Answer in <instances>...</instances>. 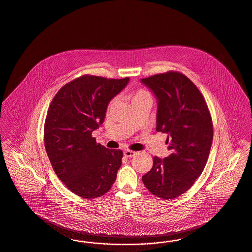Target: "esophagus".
I'll return each instance as SVG.
<instances>
[{
	"mask_svg": "<svg viewBox=\"0 0 252 252\" xmlns=\"http://www.w3.org/2000/svg\"><path fill=\"white\" fill-rule=\"evenodd\" d=\"M124 156L126 157H127V158H130V157H133L135 156V152L130 151V150H126V151L124 152Z\"/></svg>",
	"mask_w": 252,
	"mask_h": 252,
	"instance_id": "34e87169",
	"label": "esophagus"
}]
</instances>
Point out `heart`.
<instances>
[{"instance_id":"obj_1","label":"heart","mask_w":252,"mask_h":252,"mask_svg":"<svg viewBox=\"0 0 252 252\" xmlns=\"http://www.w3.org/2000/svg\"><path fill=\"white\" fill-rule=\"evenodd\" d=\"M130 97L132 102L137 101V100H140V99H145V98L153 99L150 92L146 90V89H143V88H139V89L133 91L131 93Z\"/></svg>"}]
</instances>
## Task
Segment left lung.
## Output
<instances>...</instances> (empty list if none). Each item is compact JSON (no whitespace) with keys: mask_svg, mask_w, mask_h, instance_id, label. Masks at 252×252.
Here are the masks:
<instances>
[{"mask_svg":"<svg viewBox=\"0 0 252 252\" xmlns=\"http://www.w3.org/2000/svg\"><path fill=\"white\" fill-rule=\"evenodd\" d=\"M157 96V131L167 134L169 156L153 158L142 176L149 191L174 199L188 191L203 172L213 139V124L199 89L179 71L140 80Z\"/></svg>","mask_w":252,"mask_h":252,"instance_id":"obj_1","label":"left lung"}]
</instances>
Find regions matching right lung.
Here are the masks:
<instances>
[{"instance_id":"1","label":"right lung","mask_w":252,"mask_h":252,"mask_svg":"<svg viewBox=\"0 0 252 252\" xmlns=\"http://www.w3.org/2000/svg\"><path fill=\"white\" fill-rule=\"evenodd\" d=\"M129 78L83 75L61 87L44 122V147L65 186L87 199L110 191L122 165L121 150L95 142L92 132L104 121L109 102Z\"/></svg>"}]
</instances>
